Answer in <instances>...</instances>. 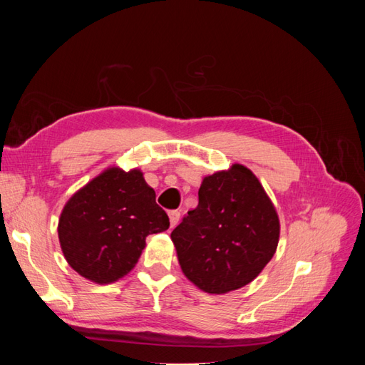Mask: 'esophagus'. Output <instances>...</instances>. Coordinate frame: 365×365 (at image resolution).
I'll return each instance as SVG.
<instances>
[{
  "mask_svg": "<svg viewBox=\"0 0 365 365\" xmlns=\"http://www.w3.org/2000/svg\"><path fill=\"white\" fill-rule=\"evenodd\" d=\"M180 212L178 210H170L169 212V219H170V227L173 228L176 224H178V220H180Z\"/></svg>",
  "mask_w": 365,
  "mask_h": 365,
  "instance_id": "esophagus-1",
  "label": "esophagus"
}]
</instances>
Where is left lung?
<instances>
[{
	"label": "left lung",
	"instance_id": "left-lung-1",
	"mask_svg": "<svg viewBox=\"0 0 365 365\" xmlns=\"http://www.w3.org/2000/svg\"><path fill=\"white\" fill-rule=\"evenodd\" d=\"M197 200L170 235L181 269L208 294L239 289L257 277L277 248L275 208L242 164L205 176Z\"/></svg>",
	"mask_w": 365,
	"mask_h": 365
}]
</instances>
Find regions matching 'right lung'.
<instances>
[{
	"label": "right lung",
	"instance_id": "obj_1",
	"mask_svg": "<svg viewBox=\"0 0 365 365\" xmlns=\"http://www.w3.org/2000/svg\"><path fill=\"white\" fill-rule=\"evenodd\" d=\"M169 225L143 173L113 168L71 196L58 233L70 267L102 284L126 275L138 262L146 237Z\"/></svg>",
	"mask_w": 365,
	"mask_h": 365
}]
</instances>
